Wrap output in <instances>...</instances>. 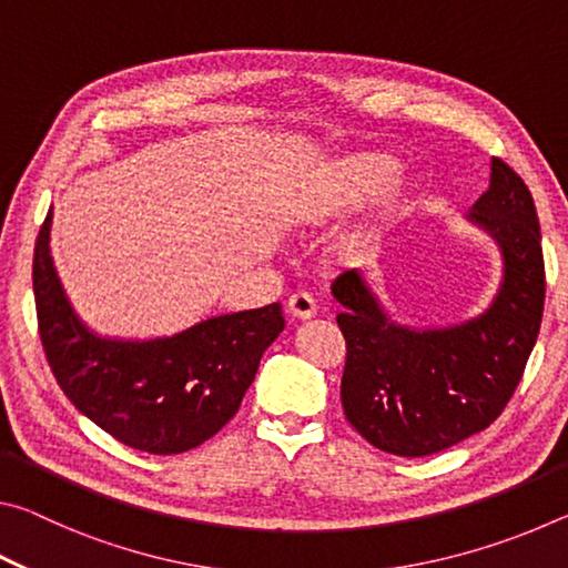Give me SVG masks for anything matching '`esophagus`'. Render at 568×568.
<instances>
[{
  "mask_svg": "<svg viewBox=\"0 0 568 568\" xmlns=\"http://www.w3.org/2000/svg\"><path fill=\"white\" fill-rule=\"evenodd\" d=\"M315 311H318V307H315V297L311 293L297 291L287 297V313L295 315V318H301V321L313 318Z\"/></svg>",
  "mask_w": 568,
  "mask_h": 568,
  "instance_id": "esophagus-1",
  "label": "esophagus"
}]
</instances>
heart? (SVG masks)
Listing matches in <instances>:
<instances>
[{
    "label": "heart",
    "instance_id": "heart-1",
    "mask_svg": "<svg viewBox=\"0 0 568 568\" xmlns=\"http://www.w3.org/2000/svg\"><path fill=\"white\" fill-rule=\"evenodd\" d=\"M393 160L381 155H355L335 162L325 175L315 182L311 210L315 215H328L363 200L378 197L393 180Z\"/></svg>",
    "mask_w": 568,
    "mask_h": 568
}]
</instances>
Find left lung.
Wrapping results in <instances>:
<instances>
[{
	"instance_id": "obj_1",
	"label": "left lung",
	"mask_w": 568,
	"mask_h": 568,
	"mask_svg": "<svg viewBox=\"0 0 568 568\" xmlns=\"http://www.w3.org/2000/svg\"><path fill=\"white\" fill-rule=\"evenodd\" d=\"M470 220L504 250V283L476 321L446 331L390 323L358 271L331 291L345 311L341 400L351 426L386 454L418 458L491 426L526 371L541 328L546 271L531 190L501 158Z\"/></svg>"
}]
</instances>
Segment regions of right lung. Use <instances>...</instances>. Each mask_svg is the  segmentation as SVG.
<instances>
[{"mask_svg":"<svg viewBox=\"0 0 568 568\" xmlns=\"http://www.w3.org/2000/svg\"><path fill=\"white\" fill-rule=\"evenodd\" d=\"M52 213L34 243L32 285L47 363L72 406L134 450L172 456L235 416L267 345L285 328L281 303L220 315L172 338L104 341L77 321L50 257Z\"/></svg>","mask_w":568,"mask_h":568,"instance_id":"obj_1","label":"right lung"}]
</instances>
